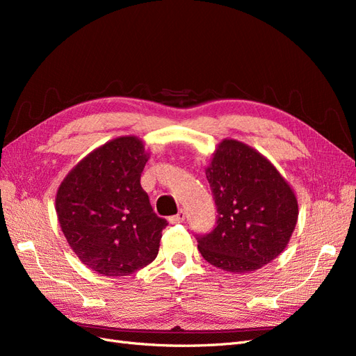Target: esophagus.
<instances>
[{
	"mask_svg": "<svg viewBox=\"0 0 356 356\" xmlns=\"http://www.w3.org/2000/svg\"><path fill=\"white\" fill-rule=\"evenodd\" d=\"M184 220H186V212L184 211H179L177 215H172V217H169L170 224H179Z\"/></svg>",
	"mask_w": 356,
	"mask_h": 356,
	"instance_id": "obj_1",
	"label": "esophagus"
}]
</instances>
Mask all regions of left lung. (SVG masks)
I'll use <instances>...</instances> for the list:
<instances>
[{"label":"left lung","mask_w":356,"mask_h":356,"mask_svg":"<svg viewBox=\"0 0 356 356\" xmlns=\"http://www.w3.org/2000/svg\"><path fill=\"white\" fill-rule=\"evenodd\" d=\"M217 204L215 229L197 236L209 264L250 273L281 254L298 220L294 190L270 160L238 139L225 138L204 169Z\"/></svg>","instance_id":"obj_1"}]
</instances>
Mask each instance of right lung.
I'll return each mask as SVG.
<instances>
[{
    "label": "right lung",
    "instance_id": "right-lung-1",
    "mask_svg": "<svg viewBox=\"0 0 356 356\" xmlns=\"http://www.w3.org/2000/svg\"><path fill=\"white\" fill-rule=\"evenodd\" d=\"M148 159L138 136H118L81 159L56 191L62 233L96 273L132 275L159 254L168 222L153 212L141 187Z\"/></svg>",
    "mask_w": 356,
    "mask_h": 356
}]
</instances>
